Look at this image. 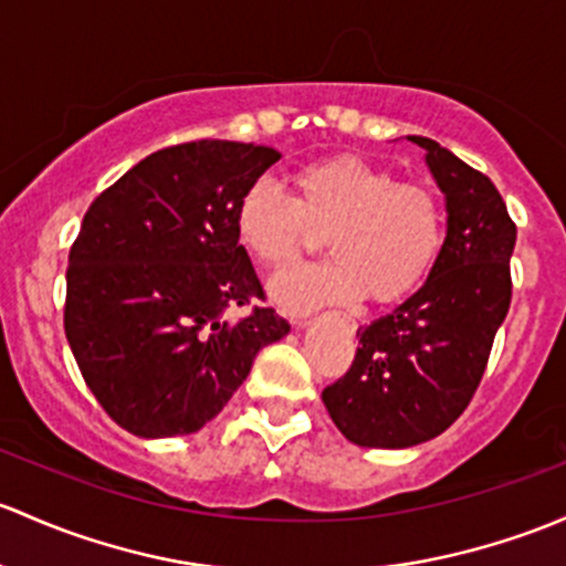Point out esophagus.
Returning a JSON list of instances; mask_svg holds the SVG:
<instances>
[{
  "label": "esophagus",
  "mask_w": 566,
  "mask_h": 566,
  "mask_svg": "<svg viewBox=\"0 0 566 566\" xmlns=\"http://www.w3.org/2000/svg\"><path fill=\"white\" fill-rule=\"evenodd\" d=\"M293 323H295V325H306V317H295Z\"/></svg>",
  "instance_id": "esophagus-1"
}]
</instances>
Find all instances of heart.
I'll return each instance as SVG.
<instances>
[{
	"mask_svg": "<svg viewBox=\"0 0 566 566\" xmlns=\"http://www.w3.org/2000/svg\"><path fill=\"white\" fill-rule=\"evenodd\" d=\"M233 222L249 258L268 271L298 263L325 235L333 260L273 279V295L290 308L363 295L390 306L423 287L444 247L439 195L355 154L295 168L290 198L271 181H254Z\"/></svg>",
	"mask_w": 566,
	"mask_h": 566,
	"instance_id": "b5f03b06",
	"label": "heart"
}]
</instances>
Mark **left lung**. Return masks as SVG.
<instances>
[{
  "mask_svg": "<svg viewBox=\"0 0 566 566\" xmlns=\"http://www.w3.org/2000/svg\"><path fill=\"white\" fill-rule=\"evenodd\" d=\"M412 143L448 200V238L423 287L358 328L353 366L323 390L333 423L360 448H412L453 426L513 298L515 222L499 189L437 140Z\"/></svg>",
  "mask_w": 566,
  "mask_h": 566,
  "instance_id": "obj_1",
  "label": "left lung"
}]
</instances>
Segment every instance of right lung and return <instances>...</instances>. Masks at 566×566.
Segmentation results:
<instances>
[{
  "mask_svg": "<svg viewBox=\"0 0 566 566\" xmlns=\"http://www.w3.org/2000/svg\"><path fill=\"white\" fill-rule=\"evenodd\" d=\"M282 154L192 140L140 159L83 217L70 249L64 333L99 407L135 437L200 431L258 353L287 336L235 235L241 195Z\"/></svg>",
  "mask_w": 566,
  "mask_h": 566,
  "instance_id": "right-lung-1",
  "label": "right lung"
}]
</instances>
